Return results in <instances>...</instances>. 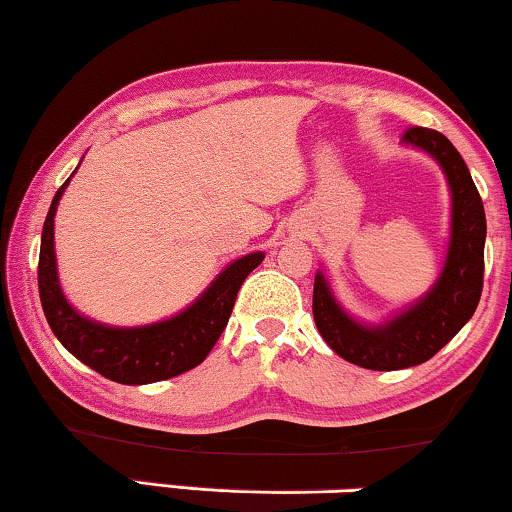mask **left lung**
Wrapping results in <instances>:
<instances>
[{"label": "left lung", "mask_w": 512, "mask_h": 512, "mask_svg": "<svg viewBox=\"0 0 512 512\" xmlns=\"http://www.w3.org/2000/svg\"><path fill=\"white\" fill-rule=\"evenodd\" d=\"M404 145L428 152L447 176L451 192V232L444 268L426 296L383 324H362L341 308L327 277L315 275L313 315L329 348L343 360L374 371L416 367L447 345L473 317L484 280L482 197L459 150L440 131L411 126Z\"/></svg>", "instance_id": "obj_1"}]
</instances>
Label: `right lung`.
<instances>
[{
	"instance_id": "1",
	"label": "right lung",
	"mask_w": 512,
	"mask_h": 512,
	"mask_svg": "<svg viewBox=\"0 0 512 512\" xmlns=\"http://www.w3.org/2000/svg\"><path fill=\"white\" fill-rule=\"evenodd\" d=\"M68 183L70 178L53 197L42 228V247H39V298L53 334L79 362L124 386L167 381L183 371L195 369L199 362L207 360L218 336L223 334L237 291L249 272L261 265L265 258L263 251L232 261L195 303L169 320L145 324V327H110L94 322L72 308L58 282L53 216Z\"/></svg>"
}]
</instances>
